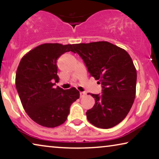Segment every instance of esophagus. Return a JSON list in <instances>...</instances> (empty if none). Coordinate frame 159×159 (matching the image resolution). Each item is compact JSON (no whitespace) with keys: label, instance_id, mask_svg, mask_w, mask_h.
I'll return each mask as SVG.
<instances>
[{"label":"esophagus","instance_id":"esophagus-1","mask_svg":"<svg viewBox=\"0 0 159 159\" xmlns=\"http://www.w3.org/2000/svg\"><path fill=\"white\" fill-rule=\"evenodd\" d=\"M80 98H84V96H85L86 93L85 92H80Z\"/></svg>","mask_w":159,"mask_h":159}]
</instances>
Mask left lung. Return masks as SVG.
Masks as SVG:
<instances>
[{
	"label": "left lung",
	"mask_w": 159,
	"mask_h": 159,
	"mask_svg": "<svg viewBox=\"0 0 159 159\" xmlns=\"http://www.w3.org/2000/svg\"><path fill=\"white\" fill-rule=\"evenodd\" d=\"M90 76L102 84V95L90 94L95 103L86 112L95 127L109 129L127 116L135 98L137 71L125 50L106 41L74 44Z\"/></svg>",
	"instance_id": "1"
}]
</instances>
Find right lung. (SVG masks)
Returning <instances> with one entry per match:
<instances>
[{"label":"right lung","mask_w":159,"mask_h":159,"mask_svg":"<svg viewBox=\"0 0 159 159\" xmlns=\"http://www.w3.org/2000/svg\"><path fill=\"white\" fill-rule=\"evenodd\" d=\"M74 52L73 45L45 43L21 58L16 73V88L26 113L38 125L58 127L66 120L69 108L80 98L75 88L57 87V59L66 52Z\"/></svg>","instance_id":"add662e5"}]
</instances>
